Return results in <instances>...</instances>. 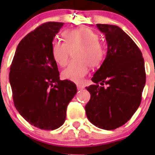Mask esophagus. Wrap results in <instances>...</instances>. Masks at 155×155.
I'll return each instance as SVG.
<instances>
[{"label": "esophagus", "mask_w": 155, "mask_h": 155, "mask_svg": "<svg viewBox=\"0 0 155 155\" xmlns=\"http://www.w3.org/2000/svg\"><path fill=\"white\" fill-rule=\"evenodd\" d=\"M77 87H78V90H82L84 87L83 85H81V84H78V85H77Z\"/></svg>", "instance_id": "esophagus-1"}]
</instances>
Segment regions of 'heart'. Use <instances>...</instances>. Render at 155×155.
I'll return each mask as SVG.
<instances>
[{"label": "heart", "instance_id": "obj_1", "mask_svg": "<svg viewBox=\"0 0 155 155\" xmlns=\"http://www.w3.org/2000/svg\"><path fill=\"white\" fill-rule=\"evenodd\" d=\"M64 42L54 39L51 44L53 59L61 67L67 64L70 51L74 60L62 72V78L81 83L88 72L89 65L94 68L103 61L105 54L104 45L98 40L96 32L87 28L67 30L63 33Z\"/></svg>", "mask_w": 155, "mask_h": 155}]
</instances>
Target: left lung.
<instances>
[{"label":"left lung","mask_w":155,"mask_h":155,"mask_svg":"<svg viewBox=\"0 0 155 155\" xmlns=\"http://www.w3.org/2000/svg\"><path fill=\"white\" fill-rule=\"evenodd\" d=\"M105 35L106 57L86 87L91 94L85 105L91 124L103 130L124 125L135 113L146 82L144 61L136 43L119 26L97 24Z\"/></svg>","instance_id":"1"}]
</instances>
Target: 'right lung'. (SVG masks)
<instances>
[{
  "label": "right lung",
  "mask_w": 155,
  "mask_h": 155,
  "mask_svg": "<svg viewBox=\"0 0 155 155\" xmlns=\"http://www.w3.org/2000/svg\"><path fill=\"white\" fill-rule=\"evenodd\" d=\"M63 22L43 23L18 45L9 81L15 106L31 125L53 130L64 124L67 107L77 93L76 84L60 80L51 44Z\"/></svg>",
  "instance_id": "add662e5"
}]
</instances>
